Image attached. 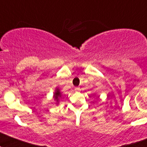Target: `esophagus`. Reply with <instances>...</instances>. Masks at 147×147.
I'll list each match as a JSON object with an SVG mask.
<instances>
[{
	"instance_id": "esophagus-1",
	"label": "esophagus",
	"mask_w": 147,
	"mask_h": 147,
	"mask_svg": "<svg viewBox=\"0 0 147 147\" xmlns=\"http://www.w3.org/2000/svg\"><path fill=\"white\" fill-rule=\"evenodd\" d=\"M75 91H80V88L79 87H77V88H75Z\"/></svg>"
}]
</instances>
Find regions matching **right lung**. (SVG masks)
<instances>
[{"label": "right lung", "instance_id": "right-lung-1", "mask_svg": "<svg viewBox=\"0 0 147 147\" xmlns=\"http://www.w3.org/2000/svg\"><path fill=\"white\" fill-rule=\"evenodd\" d=\"M61 97H62V94H61L60 91H59V88H56L55 92L54 93V98H55V100L57 101V105L58 103H59V100Z\"/></svg>", "mask_w": 147, "mask_h": 147}]
</instances>
